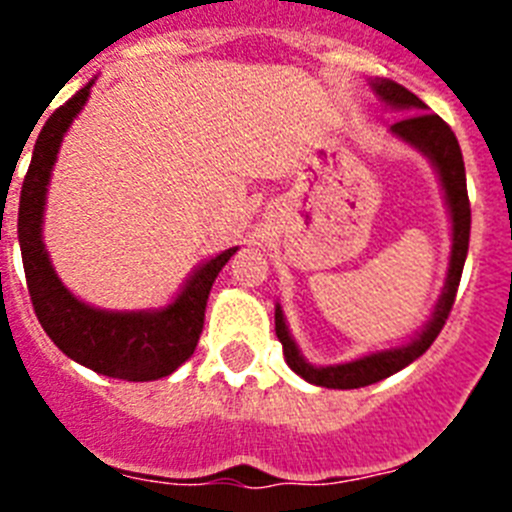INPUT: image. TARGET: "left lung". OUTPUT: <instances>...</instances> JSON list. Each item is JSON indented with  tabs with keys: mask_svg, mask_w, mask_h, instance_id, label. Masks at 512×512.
I'll return each mask as SVG.
<instances>
[{
	"mask_svg": "<svg viewBox=\"0 0 512 512\" xmlns=\"http://www.w3.org/2000/svg\"><path fill=\"white\" fill-rule=\"evenodd\" d=\"M372 87L382 97L384 104H390L395 110L410 112V115L400 117L390 130L392 135H397L400 140L418 148L423 156L431 158V164L436 166L438 176H441L443 194H446V205H449L451 212V223H454L451 225V230H454L451 241L454 243H451L449 274H446V284H443V292L438 297L436 310H433V318L425 323V328L420 330L413 341L400 348L377 351V354L361 356V359L346 361V364L312 366L310 361H305L297 343L289 336V328L284 323V312L277 305V312H274V330H277V338L282 341L284 359H287L289 369L300 374L310 384L330 387V390H359V387H366V384L392 377L395 372L413 364L418 356H423L431 348V343L438 338L446 320H449V312L454 307L456 289H459L461 271H464V261H467L469 251L472 210H469L467 171H464V158H461V148L454 130L441 117L428 112L423 99H418L413 92H408V89L395 84V81L377 79L372 81Z\"/></svg>",
	"mask_w": 512,
	"mask_h": 512,
	"instance_id": "left-lung-1",
	"label": "left lung"
}]
</instances>
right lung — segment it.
<instances>
[{"label": "right lung", "mask_w": 512, "mask_h": 512, "mask_svg": "<svg viewBox=\"0 0 512 512\" xmlns=\"http://www.w3.org/2000/svg\"><path fill=\"white\" fill-rule=\"evenodd\" d=\"M92 84L94 81H89L69 102L61 104L45 120L35 140L33 161L22 182L20 215H17L22 266H25L35 315L63 354L104 377L151 382V379L169 377L194 354L205 325V307L212 284L238 246L217 253L215 259L197 266L176 300L161 310H97L87 302L76 300L63 287L40 235L45 192L63 135L71 128L81 107L87 104Z\"/></svg>", "instance_id": "right-lung-1"}]
</instances>
